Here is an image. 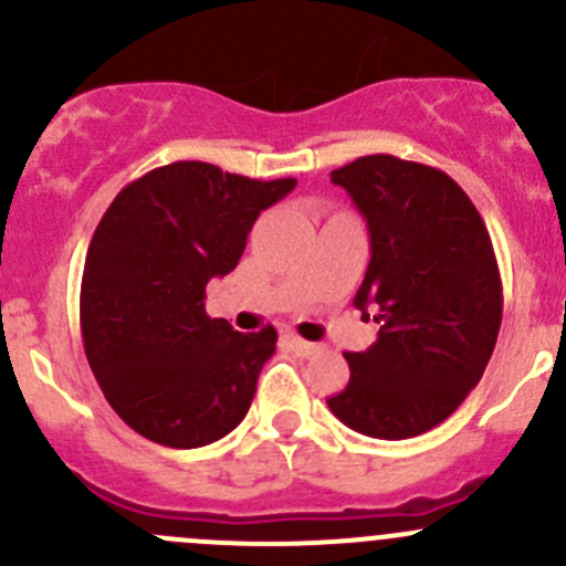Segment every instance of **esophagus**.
Wrapping results in <instances>:
<instances>
[{"mask_svg":"<svg viewBox=\"0 0 566 566\" xmlns=\"http://www.w3.org/2000/svg\"><path fill=\"white\" fill-rule=\"evenodd\" d=\"M291 349H294L296 355H300V357H311L313 352L318 349V346H316V344H311V340H302V338H296V335H294V338H291Z\"/></svg>","mask_w":566,"mask_h":566,"instance_id":"1","label":"esophagus"}]
</instances>
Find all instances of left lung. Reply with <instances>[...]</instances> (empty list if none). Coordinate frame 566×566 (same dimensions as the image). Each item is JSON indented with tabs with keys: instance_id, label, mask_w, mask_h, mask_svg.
<instances>
[{
	"instance_id": "obj_1",
	"label": "left lung",
	"mask_w": 566,
	"mask_h": 566,
	"mask_svg": "<svg viewBox=\"0 0 566 566\" xmlns=\"http://www.w3.org/2000/svg\"><path fill=\"white\" fill-rule=\"evenodd\" d=\"M366 217L371 261L355 294L379 335L346 352L349 382L329 396L338 421L379 440L443 423L475 388L495 349L503 285L484 220L438 167L390 154L333 170Z\"/></svg>"
}]
</instances>
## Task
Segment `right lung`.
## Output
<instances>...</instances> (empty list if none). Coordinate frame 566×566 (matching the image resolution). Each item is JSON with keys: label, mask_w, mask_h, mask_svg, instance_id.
<instances>
[{"label": "right lung", "mask_w": 566, "mask_h": 566, "mask_svg": "<svg viewBox=\"0 0 566 566\" xmlns=\"http://www.w3.org/2000/svg\"><path fill=\"white\" fill-rule=\"evenodd\" d=\"M294 184L172 161L104 211L82 272V340L106 401L137 434L198 449L248 416L277 333L211 318L206 285L237 270L253 222Z\"/></svg>", "instance_id": "add662e5"}]
</instances>
